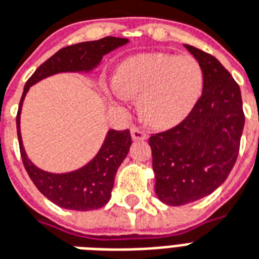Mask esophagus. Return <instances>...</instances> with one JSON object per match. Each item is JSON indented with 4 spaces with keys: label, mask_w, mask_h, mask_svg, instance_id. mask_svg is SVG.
Returning a JSON list of instances; mask_svg holds the SVG:
<instances>
[{
    "label": "esophagus",
    "mask_w": 259,
    "mask_h": 259,
    "mask_svg": "<svg viewBox=\"0 0 259 259\" xmlns=\"http://www.w3.org/2000/svg\"><path fill=\"white\" fill-rule=\"evenodd\" d=\"M130 133H132V139L136 140V141H139V140H145L147 139V133H145L144 130L139 129V127H132L130 130Z\"/></svg>",
    "instance_id": "34e87169"
}]
</instances>
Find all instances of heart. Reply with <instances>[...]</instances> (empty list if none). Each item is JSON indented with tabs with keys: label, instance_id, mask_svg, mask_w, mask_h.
I'll return each instance as SVG.
<instances>
[{
	"label": "heart",
	"instance_id": "b5f03b06",
	"mask_svg": "<svg viewBox=\"0 0 259 259\" xmlns=\"http://www.w3.org/2000/svg\"><path fill=\"white\" fill-rule=\"evenodd\" d=\"M202 66L189 55L143 53L116 70L112 95L118 100L140 96V112L155 127H170L185 119L203 91Z\"/></svg>",
	"mask_w": 259,
	"mask_h": 259
}]
</instances>
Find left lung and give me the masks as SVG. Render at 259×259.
<instances>
[{
    "label": "left lung",
    "instance_id": "obj_1",
    "mask_svg": "<svg viewBox=\"0 0 259 259\" xmlns=\"http://www.w3.org/2000/svg\"><path fill=\"white\" fill-rule=\"evenodd\" d=\"M204 74L203 93L173 129L149 137L155 193L167 206L207 196L231 173L244 127L240 88L211 55L184 45Z\"/></svg>",
    "mask_w": 259,
    "mask_h": 259
}]
</instances>
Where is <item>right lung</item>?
Masks as SVG:
<instances>
[{
  "instance_id": "add662e5",
  "label": "right lung",
  "mask_w": 259,
  "mask_h": 259,
  "mask_svg": "<svg viewBox=\"0 0 259 259\" xmlns=\"http://www.w3.org/2000/svg\"><path fill=\"white\" fill-rule=\"evenodd\" d=\"M129 44L127 38L105 37L99 41H88L66 47L56 52L38 67L24 85L16 116L17 137L24 167L39 192L56 206L67 210L91 211L103 207L111 199L115 174L126 158L132 145L127 129L108 130L99 152L85 166L67 171L51 173L32 163L24 149L20 132V114L24 97L32 85L48 76L61 72H92L101 63L104 55Z\"/></svg>"
}]
</instances>
